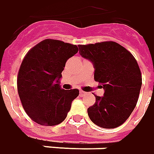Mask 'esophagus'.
Instances as JSON below:
<instances>
[{"label": "esophagus", "instance_id": "1", "mask_svg": "<svg viewBox=\"0 0 154 154\" xmlns=\"http://www.w3.org/2000/svg\"><path fill=\"white\" fill-rule=\"evenodd\" d=\"M79 94H80V96H85L86 94V93L85 92H84V91H82V90H80L79 91Z\"/></svg>", "mask_w": 154, "mask_h": 154}]
</instances>
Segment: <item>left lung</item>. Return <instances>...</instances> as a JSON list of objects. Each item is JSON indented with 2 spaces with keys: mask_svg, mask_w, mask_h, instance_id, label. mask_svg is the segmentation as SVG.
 <instances>
[{
  "mask_svg": "<svg viewBox=\"0 0 154 154\" xmlns=\"http://www.w3.org/2000/svg\"><path fill=\"white\" fill-rule=\"evenodd\" d=\"M79 54L94 68V80L104 89L103 97L88 109L93 123L103 128H114L127 120L138 102L142 75L137 60L114 41L79 45Z\"/></svg>",
  "mask_w": 154,
  "mask_h": 154,
  "instance_id": "1",
  "label": "left lung"
}]
</instances>
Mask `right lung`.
<instances>
[{
  "instance_id": "1",
  "label": "right lung",
  "mask_w": 154,
  "mask_h": 154,
  "mask_svg": "<svg viewBox=\"0 0 154 154\" xmlns=\"http://www.w3.org/2000/svg\"><path fill=\"white\" fill-rule=\"evenodd\" d=\"M77 45L52 39L42 40L27 52L17 76V89L28 116L37 124L54 126L65 120L79 89L60 85L65 63Z\"/></svg>"
}]
</instances>
